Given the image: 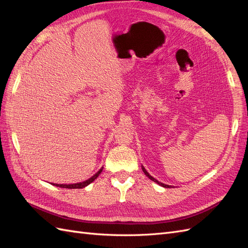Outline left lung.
<instances>
[{
    "label": "left lung",
    "mask_w": 248,
    "mask_h": 248,
    "mask_svg": "<svg viewBox=\"0 0 248 248\" xmlns=\"http://www.w3.org/2000/svg\"><path fill=\"white\" fill-rule=\"evenodd\" d=\"M142 169V171H144L145 172V175L149 178V179H151L152 180V181H154V182H156L157 184H159V185H161V186H163V187H166V188H170V185H167V184H163V183H161V182H158V181H157V180L156 179H154L152 176H150V174H149V172L145 170V168H141Z\"/></svg>",
    "instance_id": "obj_1"
}]
</instances>
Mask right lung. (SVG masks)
I'll return each instance as SVG.
<instances>
[{
  "mask_svg": "<svg viewBox=\"0 0 248 248\" xmlns=\"http://www.w3.org/2000/svg\"><path fill=\"white\" fill-rule=\"evenodd\" d=\"M102 170H103V168H101L98 171L96 172V174H95L94 176H92L90 179L86 180V181H84V182L74 183V184H54V185H56V186H58V187H62V188H70V189H72V188H73V189H74V188H82V187H86V186L89 185L90 183H92V182L94 181V180L101 174Z\"/></svg>",
  "mask_w": 248,
  "mask_h": 248,
  "instance_id": "obj_1",
  "label": "right lung"
}]
</instances>
